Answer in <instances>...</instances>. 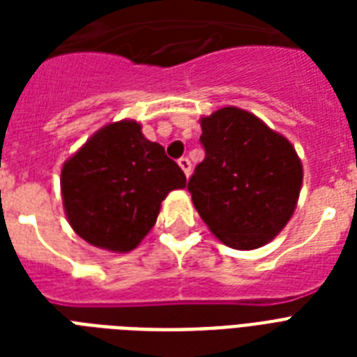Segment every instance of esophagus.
I'll return each mask as SVG.
<instances>
[{
    "instance_id": "34e87169",
    "label": "esophagus",
    "mask_w": 357,
    "mask_h": 357,
    "mask_svg": "<svg viewBox=\"0 0 357 357\" xmlns=\"http://www.w3.org/2000/svg\"><path fill=\"white\" fill-rule=\"evenodd\" d=\"M178 165H179V168H181V170L185 172V176L189 178L190 172H192V165H190L189 159H187V157H181V159L178 161Z\"/></svg>"
}]
</instances>
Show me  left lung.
Instances as JSON below:
<instances>
[{"label": "left lung", "mask_w": 357, "mask_h": 357, "mask_svg": "<svg viewBox=\"0 0 357 357\" xmlns=\"http://www.w3.org/2000/svg\"><path fill=\"white\" fill-rule=\"evenodd\" d=\"M200 126L206 157L187 185L196 211L229 248L265 246L296 209L304 179L298 153L244 109H218Z\"/></svg>", "instance_id": "obj_1"}]
</instances>
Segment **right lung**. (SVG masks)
Here are the masks:
<instances>
[{
	"label": "right lung",
	"instance_id": "right-lung-1",
	"mask_svg": "<svg viewBox=\"0 0 357 357\" xmlns=\"http://www.w3.org/2000/svg\"><path fill=\"white\" fill-rule=\"evenodd\" d=\"M185 185L183 170L161 144L146 139L135 120L98 129L61 170L72 229L92 246L116 254L139 246L153 228L161 202Z\"/></svg>",
	"mask_w": 357,
	"mask_h": 357
}]
</instances>
